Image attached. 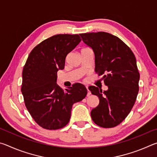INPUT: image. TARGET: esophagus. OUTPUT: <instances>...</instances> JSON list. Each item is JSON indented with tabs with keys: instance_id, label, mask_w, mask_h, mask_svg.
<instances>
[{
	"instance_id": "34e87169",
	"label": "esophagus",
	"mask_w": 157,
	"mask_h": 157,
	"mask_svg": "<svg viewBox=\"0 0 157 157\" xmlns=\"http://www.w3.org/2000/svg\"><path fill=\"white\" fill-rule=\"evenodd\" d=\"M86 89H87V94H86V95H87V96H89V95H91V91H90L89 90L88 86H86Z\"/></svg>"
}]
</instances>
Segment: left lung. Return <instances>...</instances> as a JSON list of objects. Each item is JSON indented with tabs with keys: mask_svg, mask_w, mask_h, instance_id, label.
I'll return each instance as SVG.
<instances>
[{
	"mask_svg": "<svg viewBox=\"0 0 157 157\" xmlns=\"http://www.w3.org/2000/svg\"><path fill=\"white\" fill-rule=\"evenodd\" d=\"M82 41L95 55V71L104 75L107 91L90 86L91 94L99 98V105L91 112L98 126L111 128L120 124L131 111L139 93L140 74L131 49L113 34L98 32L80 34Z\"/></svg>",
	"mask_w": 157,
	"mask_h": 157,
	"instance_id": "left-lung-1",
	"label": "left lung"
}]
</instances>
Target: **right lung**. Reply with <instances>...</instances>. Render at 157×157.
<instances>
[{"label":"right lung","mask_w":157,"mask_h":157,"mask_svg":"<svg viewBox=\"0 0 157 157\" xmlns=\"http://www.w3.org/2000/svg\"><path fill=\"white\" fill-rule=\"evenodd\" d=\"M81 41L78 34H57L32 50L23 70L21 92L34 121L46 129L66 126L74 103L86 97L87 89L75 83L63 90L57 85V71L64 68L67 55Z\"/></svg>","instance_id":"right-lung-1"}]
</instances>
